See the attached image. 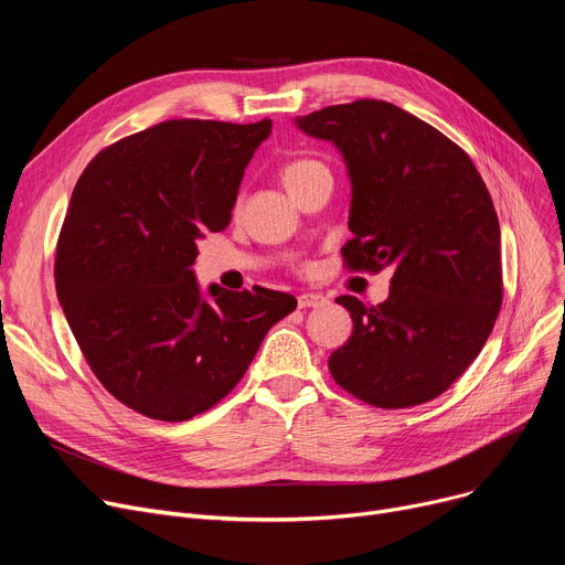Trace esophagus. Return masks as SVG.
Masks as SVG:
<instances>
[{
  "instance_id": "1",
  "label": "esophagus",
  "mask_w": 565,
  "mask_h": 565,
  "mask_svg": "<svg viewBox=\"0 0 565 565\" xmlns=\"http://www.w3.org/2000/svg\"><path fill=\"white\" fill-rule=\"evenodd\" d=\"M328 305V298H322L318 292H302L298 298V307L300 309H318Z\"/></svg>"
}]
</instances>
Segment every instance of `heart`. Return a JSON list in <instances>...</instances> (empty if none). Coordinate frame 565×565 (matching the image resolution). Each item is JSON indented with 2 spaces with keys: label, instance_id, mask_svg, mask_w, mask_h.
Returning a JSON list of instances; mask_svg holds the SVG:
<instances>
[{
  "label": "heart",
  "instance_id": "1",
  "mask_svg": "<svg viewBox=\"0 0 565 565\" xmlns=\"http://www.w3.org/2000/svg\"><path fill=\"white\" fill-rule=\"evenodd\" d=\"M318 171H328V169H324V164H320L318 160H311V158L290 160V162H286L284 169H281L284 185H286V188H292L295 183L305 181V178H309L311 173H318Z\"/></svg>",
  "mask_w": 565,
  "mask_h": 565
}]
</instances>
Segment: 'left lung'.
<instances>
[{
  "mask_svg": "<svg viewBox=\"0 0 565 565\" xmlns=\"http://www.w3.org/2000/svg\"><path fill=\"white\" fill-rule=\"evenodd\" d=\"M332 141L350 173L352 273L392 267L390 298H337L354 322L330 373L384 409L447 392L479 358L501 309L499 220L469 156L422 118L384 100H354L295 118Z\"/></svg>",
  "mask_w": 565,
  "mask_h": 565,
  "instance_id": "left-lung-1",
  "label": "left lung"
}]
</instances>
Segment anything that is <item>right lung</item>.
I'll use <instances>...</instances> for the list:
<instances>
[{"mask_svg": "<svg viewBox=\"0 0 565 565\" xmlns=\"http://www.w3.org/2000/svg\"><path fill=\"white\" fill-rule=\"evenodd\" d=\"M273 121L201 118L146 128L86 164L58 233L54 284L86 364L126 407L188 422L249 369L298 300L254 286L203 298L196 241L222 231Z\"/></svg>", "mask_w": 565, "mask_h": 565, "instance_id": "add662e5", "label": "right lung"}]
</instances>
